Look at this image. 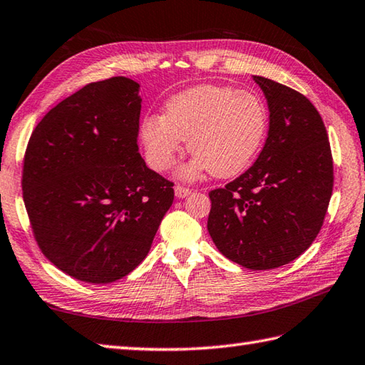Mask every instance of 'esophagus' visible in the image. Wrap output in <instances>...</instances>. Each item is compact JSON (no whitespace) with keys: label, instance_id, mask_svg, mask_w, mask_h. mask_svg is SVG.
<instances>
[{"label":"esophagus","instance_id":"1","mask_svg":"<svg viewBox=\"0 0 365 365\" xmlns=\"http://www.w3.org/2000/svg\"><path fill=\"white\" fill-rule=\"evenodd\" d=\"M188 195H191V190H190V188L182 187V185H177V187H175V196H177L178 199L187 197Z\"/></svg>","mask_w":365,"mask_h":365}]
</instances>
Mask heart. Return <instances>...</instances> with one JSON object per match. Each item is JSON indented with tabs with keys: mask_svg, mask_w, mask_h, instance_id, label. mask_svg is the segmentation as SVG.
<instances>
[{
	"mask_svg": "<svg viewBox=\"0 0 365 365\" xmlns=\"http://www.w3.org/2000/svg\"><path fill=\"white\" fill-rule=\"evenodd\" d=\"M269 128L267 109L248 90L227 85H197L173 96L164 115H148L140 125L148 164L166 170L188 140L195 155L183 177L205 170L227 178L240 174L259 152Z\"/></svg>",
	"mask_w": 365,
	"mask_h": 365,
	"instance_id": "heart-1",
	"label": "heart"
}]
</instances>
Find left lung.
<instances>
[{"instance_id": "left-lung-1", "label": "left lung", "mask_w": 365, "mask_h": 365, "mask_svg": "<svg viewBox=\"0 0 365 365\" xmlns=\"http://www.w3.org/2000/svg\"><path fill=\"white\" fill-rule=\"evenodd\" d=\"M269 106V133L258 160L225 188L209 192L213 244L252 270L301 256L323 226L334 187L326 126L309 99L253 76Z\"/></svg>"}]
</instances>
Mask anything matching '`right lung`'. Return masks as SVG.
Here are the masks:
<instances>
[{
  "instance_id": "1",
  "label": "right lung",
  "mask_w": 365,
  "mask_h": 365,
  "mask_svg": "<svg viewBox=\"0 0 365 365\" xmlns=\"http://www.w3.org/2000/svg\"><path fill=\"white\" fill-rule=\"evenodd\" d=\"M139 83L93 82L63 99L28 142L21 190L41 252L64 274L112 283L139 266L174 183L139 153Z\"/></svg>"
}]
</instances>
